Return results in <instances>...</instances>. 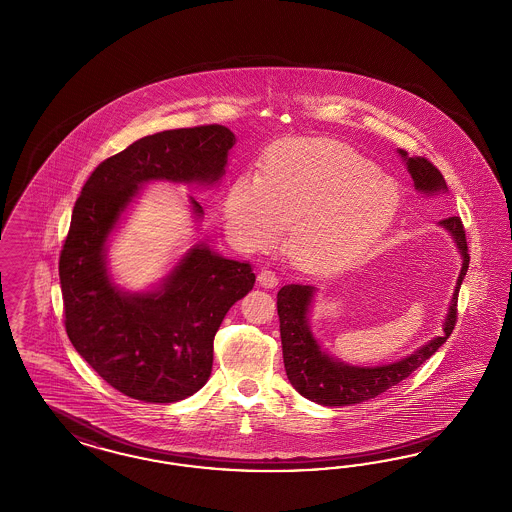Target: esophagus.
<instances>
[{"label":"esophagus","instance_id":"1","mask_svg":"<svg viewBox=\"0 0 512 512\" xmlns=\"http://www.w3.org/2000/svg\"><path fill=\"white\" fill-rule=\"evenodd\" d=\"M257 280H259V285H263L266 289H272V287H276L280 280H278V276H276V272H272V270H261L259 272V276H257Z\"/></svg>","mask_w":512,"mask_h":512}]
</instances>
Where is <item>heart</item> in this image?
Segmentation results:
<instances>
[{"mask_svg":"<svg viewBox=\"0 0 512 512\" xmlns=\"http://www.w3.org/2000/svg\"><path fill=\"white\" fill-rule=\"evenodd\" d=\"M399 208L397 183L371 160L335 141L291 140L266 155L263 177H236L225 217L246 249L276 246L289 227V257L327 272L361 259Z\"/></svg>","mask_w":512,"mask_h":512,"instance_id":"heart-1","label":"heart"}]
</instances>
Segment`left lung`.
<instances>
[{
  "label": "left lung",
  "instance_id": "8db88e82",
  "mask_svg": "<svg viewBox=\"0 0 512 512\" xmlns=\"http://www.w3.org/2000/svg\"><path fill=\"white\" fill-rule=\"evenodd\" d=\"M399 155L405 162L418 193L441 194L448 191L441 172L429 160L423 157H408V153L403 149H399ZM439 225L450 232L461 255L458 283L448 306V314L442 323L444 333L435 336L433 340L423 344L416 352L406 355L401 361L378 367H353L344 361H338L319 346L308 323L316 287L289 283L278 291L283 365L291 386L297 389L302 397L323 406H350L374 399L408 378L441 348L448 336L452 335L458 319L459 287L469 268V251L463 223L459 217H446L439 221Z\"/></svg>",
  "mask_w": 512,
  "mask_h": 512
}]
</instances>
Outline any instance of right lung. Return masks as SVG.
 Instances as JSON below:
<instances>
[{
    "mask_svg": "<svg viewBox=\"0 0 512 512\" xmlns=\"http://www.w3.org/2000/svg\"><path fill=\"white\" fill-rule=\"evenodd\" d=\"M234 143L221 124L145 136L104 160L73 206L58 263L66 333L90 367L132 399L176 403L208 382L215 333L255 274L198 242L157 287L130 293L107 272L109 234L151 181L217 185ZM189 202L200 219L202 206Z\"/></svg>",
    "mask_w": 512,
    "mask_h": 512,
    "instance_id": "1",
    "label": "right lung"
}]
</instances>
